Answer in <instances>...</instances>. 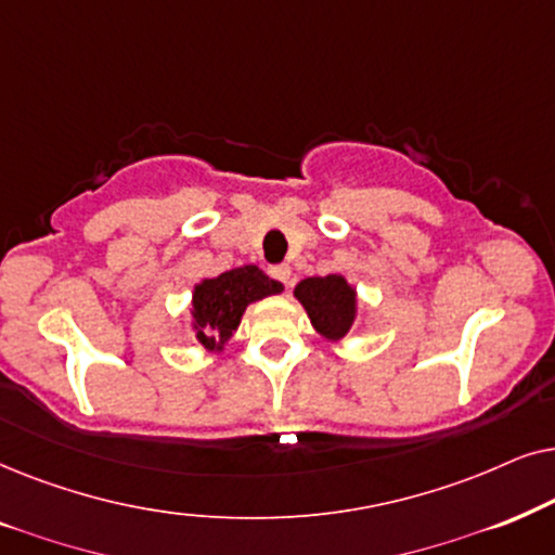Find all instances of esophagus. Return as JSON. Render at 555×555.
<instances>
[{
    "label": "esophagus",
    "instance_id": "1",
    "mask_svg": "<svg viewBox=\"0 0 555 555\" xmlns=\"http://www.w3.org/2000/svg\"><path fill=\"white\" fill-rule=\"evenodd\" d=\"M271 276L273 279H276V282H282L284 286H286V289H289V286H292V282H294V279H292V269H289V266H286V263H279V266H271Z\"/></svg>",
    "mask_w": 555,
    "mask_h": 555
}]
</instances>
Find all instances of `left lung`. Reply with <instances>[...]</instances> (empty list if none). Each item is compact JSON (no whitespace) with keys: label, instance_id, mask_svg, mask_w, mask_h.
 Masks as SVG:
<instances>
[{"label":"left lung","instance_id":"obj_1","mask_svg":"<svg viewBox=\"0 0 555 555\" xmlns=\"http://www.w3.org/2000/svg\"><path fill=\"white\" fill-rule=\"evenodd\" d=\"M294 297L307 309L312 327L332 343L350 332L354 314H358V294L339 273L305 279L294 289Z\"/></svg>","mask_w":555,"mask_h":555}]
</instances>
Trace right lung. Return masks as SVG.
<instances>
[{
  "instance_id": "add662e5",
  "label": "right lung",
  "mask_w": 555,
  "mask_h": 555,
  "mask_svg": "<svg viewBox=\"0 0 555 555\" xmlns=\"http://www.w3.org/2000/svg\"><path fill=\"white\" fill-rule=\"evenodd\" d=\"M284 286L258 269V266H238L220 273L216 279H203L192 292V330L205 350L220 352L238 330L241 317L248 305L282 294Z\"/></svg>"
}]
</instances>
